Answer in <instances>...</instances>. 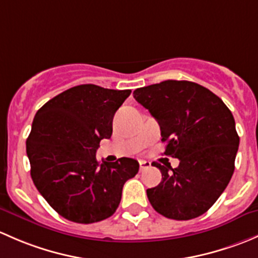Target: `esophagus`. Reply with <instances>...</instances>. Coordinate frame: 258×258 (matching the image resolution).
<instances>
[{"instance_id":"1","label":"esophagus","mask_w":258,"mask_h":258,"mask_svg":"<svg viewBox=\"0 0 258 258\" xmlns=\"http://www.w3.org/2000/svg\"><path fill=\"white\" fill-rule=\"evenodd\" d=\"M150 166H151V164L149 163V161H145V160L140 161V171H144V170L149 169Z\"/></svg>"}]
</instances>
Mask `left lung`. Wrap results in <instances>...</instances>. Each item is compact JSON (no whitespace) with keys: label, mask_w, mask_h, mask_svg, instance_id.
Segmentation results:
<instances>
[{"label":"left lung","mask_w":258,"mask_h":258,"mask_svg":"<svg viewBox=\"0 0 258 258\" xmlns=\"http://www.w3.org/2000/svg\"><path fill=\"white\" fill-rule=\"evenodd\" d=\"M133 94L158 120L164 154L180 160L175 169L153 163L163 177L147 190L151 206L172 220L205 214L235 170L240 138L232 113L211 90L188 81H164Z\"/></svg>","instance_id":"8db88e82"}]
</instances>
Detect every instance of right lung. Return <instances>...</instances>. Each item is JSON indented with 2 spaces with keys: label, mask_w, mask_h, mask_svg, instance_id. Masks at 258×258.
<instances>
[{
  "label": "right lung",
  "mask_w": 258,
  "mask_h": 258,
  "mask_svg": "<svg viewBox=\"0 0 258 258\" xmlns=\"http://www.w3.org/2000/svg\"><path fill=\"white\" fill-rule=\"evenodd\" d=\"M132 90L81 84L48 100L36 113L26 142L37 190L60 216L78 224L108 219L118 209L126 180L139 163L120 158L100 164L102 139L113 133V118Z\"/></svg>",
  "instance_id": "obj_1"
}]
</instances>
